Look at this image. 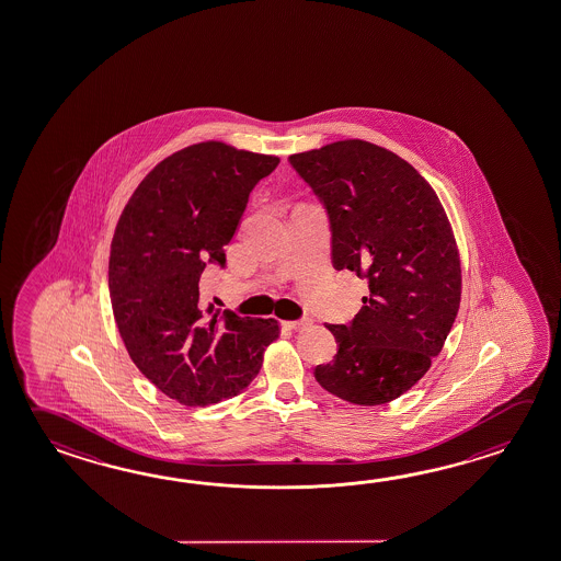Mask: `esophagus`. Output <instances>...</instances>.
<instances>
[{"label":"esophagus","mask_w":561,"mask_h":561,"mask_svg":"<svg viewBox=\"0 0 561 561\" xmlns=\"http://www.w3.org/2000/svg\"><path fill=\"white\" fill-rule=\"evenodd\" d=\"M313 321H311V318H301L297 319V321H287V328L291 329H304L307 328V325H311Z\"/></svg>","instance_id":"obj_1"}]
</instances>
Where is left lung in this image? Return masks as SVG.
Segmentation results:
<instances>
[{
	"label": "left lung",
	"instance_id": "8db88e82",
	"mask_svg": "<svg viewBox=\"0 0 561 561\" xmlns=\"http://www.w3.org/2000/svg\"><path fill=\"white\" fill-rule=\"evenodd\" d=\"M328 211L331 262L367 279L347 325H328L337 355L313 375L343 401L375 407L421 381L460 307V257L436 192L416 170L367 140L289 157Z\"/></svg>",
	"mask_w": 561,
	"mask_h": 561
}]
</instances>
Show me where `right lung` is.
Returning <instances> with one entry per match:
<instances>
[{
	"instance_id": "1",
	"label": "right lung",
	"mask_w": 561,
	"mask_h": 561,
	"mask_svg": "<svg viewBox=\"0 0 561 561\" xmlns=\"http://www.w3.org/2000/svg\"><path fill=\"white\" fill-rule=\"evenodd\" d=\"M277 164L216 140L182 148L148 172L118 218L108 257L118 333L148 381L186 407L248 389L279 337L275 319L218 318L201 282L208 265L226 267L250 192Z\"/></svg>"
}]
</instances>
